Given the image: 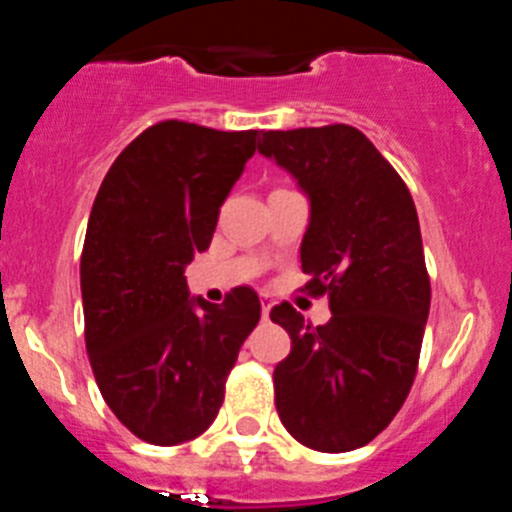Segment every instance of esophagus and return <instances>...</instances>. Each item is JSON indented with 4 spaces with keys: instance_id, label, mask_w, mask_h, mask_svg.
I'll list each match as a JSON object with an SVG mask.
<instances>
[{
    "instance_id": "34e87169",
    "label": "esophagus",
    "mask_w": 512,
    "mask_h": 512,
    "mask_svg": "<svg viewBox=\"0 0 512 512\" xmlns=\"http://www.w3.org/2000/svg\"><path fill=\"white\" fill-rule=\"evenodd\" d=\"M271 305H274V302H271L269 297H261V315H264V320H269Z\"/></svg>"
}]
</instances>
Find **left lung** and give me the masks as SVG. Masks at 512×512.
<instances>
[{
  "instance_id": "8db88e82",
  "label": "left lung",
  "mask_w": 512,
  "mask_h": 512,
  "mask_svg": "<svg viewBox=\"0 0 512 512\" xmlns=\"http://www.w3.org/2000/svg\"><path fill=\"white\" fill-rule=\"evenodd\" d=\"M259 153L310 200L302 271L333 318L312 328L289 302L271 320L292 338L274 369L284 428L325 454L354 451L390 425L413 387L431 279L413 197L390 161L351 125L269 130Z\"/></svg>"
}]
</instances>
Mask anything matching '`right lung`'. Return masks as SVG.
<instances>
[{
	"mask_svg": "<svg viewBox=\"0 0 512 512\" xmlns=\"http://www.w3.org/2000/svg\"><path fill=\"white\" fill-rule=\"evenodd\" d=\"M256 138L259 130L156 122L115 158L92 205L81 251L89 364L117 420L153 446L210 428L261 318L253 289L212 305L189 297L184 277L194 253L210 248Z\"/></svg>",
	"mask_w": 512,
	"mask_h": 512,
	"instance_id": "right-lung-1",
	"label": "right lung"
}]
</instances>
